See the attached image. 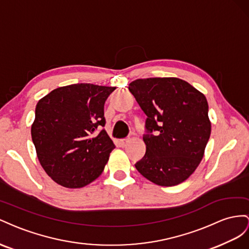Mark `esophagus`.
Wrapping results in <instances>:
<instances>
[{"label":"esophagus","mask_w":249,"mask_h":249,"mask_svg":"<svg viewBox=\"0 0 249 249\" xmlns=\"http://www.w3.org/2000/svg\"><path fill=\"white\" fill-rule=\"evenodd\" d=\"M128 139H122V140H120V145L122 146V147H124V146H126V144L128 143Z\"/></svg>","instance_id":"obj_1"}]
</instances>
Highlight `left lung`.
Masks as SVG:
<instances>
[{
  "label": "left lung",
  "mask_w": 249,
  "mask_h": 249,
  "mask_svg": "<svg viewBox=\"0 0 249 249\" xmlns=\"http://www.w3.org/2000/svg\"><path fill=\"white\" fill-rule=\"evenodd\" d=\"M147 116L144 158L136 164L148 180L176 186L195 171L211 136L207 98L178 78H146L129 84Z\"/></svg>",
  "instance_id": "8db88e82"
}]
</instances>
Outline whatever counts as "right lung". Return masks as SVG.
<instances>
[{
  "label": "right lung",
  "mask_w": 249,
  "mask_h": 249,
  "mask_svg": "<svg viewBox=\"0 0 249 249\" xmlns=\"http://www.w3.org/2000/svg\"><path fill=\"white\" fill-rule=\"evenodd\" d=\"M115 89L76 83L38 101L32 141L41 167L60 186L82 188L103 172L116 147L103 128L104 103Z\"/></svg>",
  "instance_id": "1"
}]
</instances>
